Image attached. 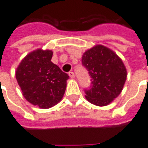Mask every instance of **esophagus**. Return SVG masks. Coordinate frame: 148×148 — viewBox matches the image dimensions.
<instances>
[{
	"mask_svg": "<svg viewBox=\"0 0 148 148\" xmlns=\"http://www.w3.org/2000/svg\"><path fill=\"white\" fill-rule=\"evenodd\" d=\"M69 76H70L71 78H74V77H75V74H74V73L73 72V71H70V72H69Z\"/></svg>",
	"mask_w": 148,
	"mask_h": 148,
	"instance_id": "obj_1",
	"label": "esophagus"
}]
</instances>
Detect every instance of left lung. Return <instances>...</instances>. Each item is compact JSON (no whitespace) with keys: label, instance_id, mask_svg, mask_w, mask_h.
I'll return each mask as SVG.
<instances>
[{"label":"left lung","instance_id":"left-lung-1","mask_svg":"<svg viewBox=\"0 0 148 148\" xmlns=\"http://www.w3.org/2000/svg\"><path fill=\"white\" fill-rule=\"evenodd\" d=\"M82 63L90 77V86L84 89L90 103L106 106L119 95L127 78V70L115 53L103 45H96L83 53Z\"/></svg>","mask_w":148,"mask_h":148}]
</instances>
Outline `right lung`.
<instances>
[{
    "label": "right lung",
    "instance_id": "obj_1",
    "mask_svg": "<svg viewBox=\"0 0 148 148\" xmlns=\"http://www.w3.org/2000/svg\"><path fill=\"white\" fill-rule=\"evenodd\" d=\"M51 50L39 49L29 53L18 66L16 78L28 102L43 109L62 99L69 75L51 62Z\"/></svg>",
    "mask_w": 148,
    "mask_h": 148
}]
</instances>
